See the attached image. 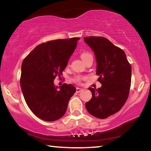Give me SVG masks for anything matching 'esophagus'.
I'll list each match as a JSON object with an SVG mask.
<instances>
[{
  "label": "esophagus",
  "mask_w": 151,
  "mask_h": 151,
  "mask_svg": "<svg viewBox=\"0 0 151 151\" xmlns=\"http://www.w3.org/2000/svg\"><path fill=\"white\" fill-rule=\"evenodd\" d=\"M81 91H83V88H78V87H77L76 88V93H80V92Z\"/></svg>",
  "instance_id": "1"
}]
</instances>
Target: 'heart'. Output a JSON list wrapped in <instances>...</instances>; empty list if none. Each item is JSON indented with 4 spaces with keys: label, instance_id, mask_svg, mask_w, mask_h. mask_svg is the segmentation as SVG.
<instances>
[{
    "label": "heart",
    "instance_id": "1",
    "mask_svg": "<svg viewBox=\"0 0 151 151\" xmlns=\"http://www.w3.org/2000/svg\"><path fill=\"white\" fill-rule=\"evenodd\" d=\"M90 56H92V55L90 54V53L86 52H83V53H82V54L81 55V57L82 59L83 60V61H85L86 58H88V57H90ZM75 81H76V82H79V81H81V78H80V77L76 78Z\"/></svg>",
    "mask_w": 151,
    "mask_h": 151
}]
</instances>
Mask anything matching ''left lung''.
Segmentation results:
<instances>
[{
    "label": "left lung",
    "mask_w": 151,
    "mask_h": 151,
    "mask_svg": "<svg viewBox=\"0 0 151 151\" xmlns=\"http://www.w3.org/2000/svg\"><path fill=\"white\" fill-rule=\"evenodd\" d=\"M84 40L93 50L96 75L101 88H88L92 98L85 106L96 118L104 119L115 114L126 103L131 83V66L121 48L101 37H88Z\"/></svg>",
    "instance_id": "left-lung-1"
}]
</instances>
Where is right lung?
Returning a JSON list of instances; mask_svg holds the SVG:
<instances>
[{
  "instance_id": "1",
  "label": "right lung",
  "mask_w": 151,
  "mask_h": 151,
  "mask_svg": "<svg viewBox=\"0 0 151 151\" xmlns=\"http://www.w3.org/2000/svg\"><path fill=\"white\" fill-rule=\"evenodd\" d=\"M79 38L50 40L38 45L22 61L20 83L24 100L33 113L45 121L63 117L76 92L64 84L58 89L54 80L62 75Z\"/></svg>"
}]
</instances>
